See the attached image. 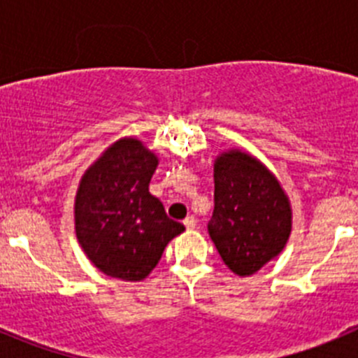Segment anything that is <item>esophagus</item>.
Segmentation results:
<instances>
[{"mask_svg": "<svg viewBox=\"0 0 358 358\" xmlns=\"http://www.w3.org/2000/svg\"><path fill=\"white\" fill-rule=\"evenodd\" d=\"M185 226H186V229H195V226H197V218L186 217L185 218Z\"/></svg>", "mask_w": 358, "mask_h": 358, "instance_id": "obj_1", "label": "esophagus"}]
</instances>
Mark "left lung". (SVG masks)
Listing matches in <instances>:
<instances>
[{"instance_id":"left-lung-1","label":"left lung","mask_w":358,"mask_h":358,"mask_svg":"<svg viewBox=\"0 0 358 358\" xmlns=\"http://www.w3.org/2000/svg\"><path fill=\"white\" fill-rule=\"evenodd\" d=\"M213 172L208 233L224 264L238 276H251L285 248L292 229L289 197L274 173L248 152H224Z\"/></svg>"}]
</instances>
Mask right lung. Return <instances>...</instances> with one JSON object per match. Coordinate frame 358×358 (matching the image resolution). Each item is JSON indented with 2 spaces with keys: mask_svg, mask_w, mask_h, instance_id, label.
<instances>
[{
  "mask_svg": "<svg viewBox=\"0 0 358 358\" xmlns=\"http://www.w3.org/2000/svg\"><path fill=\"white\" fill-rule=\"evenodd\" d=\"M157 157L136 138L110 145L82 176L75 231L82 251L110 278L141 281L185 226L148 192Z\"/></svg>",
  "mask_w": 358,
  "mask_h": 358,
  "instance_id": "right-lung-1",
  "label": "right lung"
}]
</instances>
